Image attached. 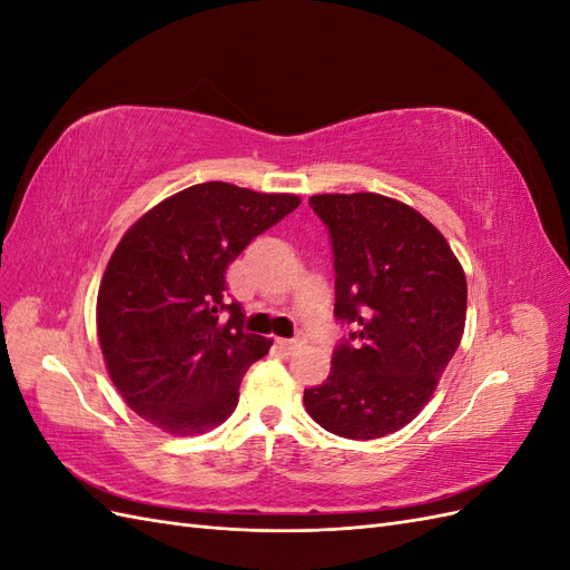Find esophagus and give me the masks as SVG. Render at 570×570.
Returning <instances> with one entry per match:
<instances>
[{
	"label": "esophagus",
	"instance_id": "1",
	"mask_svg": "<svg viewBox=\"0 0 570 570\" xmlns=\"http://www.w3.org/2000/svg\"><path fill=\"white\" fill-rule=\"evenodd\" d=\"M281 344V350L285 352V354H292V352H297L302 344H304V337H295V340H281L278 342Z\"/></svg>",
	"mask_w": 570,
	"mask_h": 570
}]
</instances>
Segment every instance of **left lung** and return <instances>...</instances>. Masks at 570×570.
Wrapping results in <instances>:
<instances>
[{"mask_svg":"<svg viewBox=\"0 0 570 570\" xmlns=\"http://www.w3.org/2000/svg\"><path fill=\"white\" fill-rule=\"evenodd\" d=\"M335 252V350L304 406L327 433L375 440L411 423L438 390L465 325V275L444 235L413 206L375 193L314 195Z\"/></svg>","mask_w":570,"mask_h":570,"instance_id":"left-lung-1","label":"left lung"}]
</instances>
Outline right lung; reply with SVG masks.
<instances>
[{"instance_id":"obj_1","label":"right lung","mask_w":570,"mask_h":570,"mask_svg":"<svg viewBox=\"0 0 570 570\" xmlns=\"http://www.w3.org/2000/svg\"><path fill=\"white\" fill-rule=\"evenodd\" d=\"M299 204L297 195L199 183L120 237L97 292V337L137 416L180 438L230 419L243 375L273 340L243 331V308L223 295L226 268Z\"/></svg>"}]
</instances>
